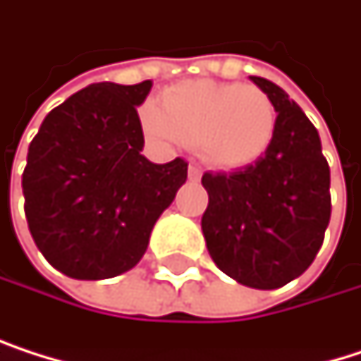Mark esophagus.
<instances>
[{"mask_svg": "<svg viewBox=\"0 0 361 361\" xmlns=\"http://www.w3.org/2000/svg\"><path fill=\"white\" fill-rule=\"evenodd\" d=\"M187 174H189V180L197 183V180L202 178V168H200L197 164H191V166H189V170H187Z\"/></svg>", "mask_w": 361, "mask_h": 361, "instance_id": "1", "label": "esophagus"}]
</instances>
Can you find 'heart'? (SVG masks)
<instances>
[{"label": "heart", "mask_w": 361, "mask_h": 361, "mask_svg": "<svg viewBox=\"0 0 361 361\" xmlns=\"http://www.w3.org/2000/svg\"><path fill=\"white\" fill-rule=\"evenodd\" d=\"M147 131L170 142H197L202 157L223 170L257 161L274 140L276 108L253 85L185 80L142 114Z\"/></svg>", "instance_id": "1"}]
</instances>
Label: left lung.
<instances>
[{"label": "left lung", "instance_id": "left-lung-1", "mask_svg": "<svg viewBox=\"0 0 361 361\" xmlns=\"http://www.w3.org/2000/svg\"><path fill=\"white\" fill-rule=\"evenodd\" d=\"M276 108L268 151L230 174L202 176V232L216 268L255 289H279L317 257L330 223V166L314 125L274 82L251 76Z\"/></svg>", "mask_w": 361, "mask_h": 361}]
</instances>
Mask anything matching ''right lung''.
Here are the masks:
<instances>
[{"instance_id": "right-lung-1", "label": "right lung", "mask_w": 361, "mask_h": 361, "mask_svg": "<svg viewBox=\"0 0 361 361\" xmlns=\"http://www.w3.org/2000/svg\"><path fill=\"white\" fill-rule=\"evenodd\" d=\"M153 82H95L42 121L23 172L35 247L59 272L112 279L136 266L159 214L187 180V161L140 155L138 108Z\"/></svg>"}]
</instances>
